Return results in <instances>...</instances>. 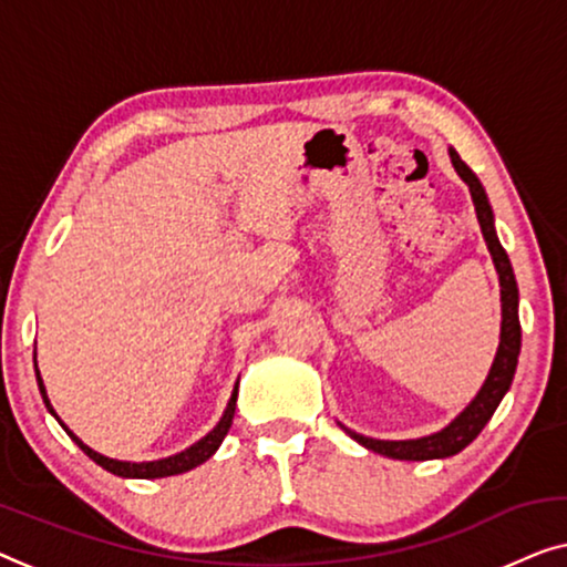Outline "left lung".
<instances>
[{
  "label": "left lung",
  "mask_w": 567,
  "mask_h": 567,
  "mask_svg": "<svg viewBox=\"0 0 567 567\" xmlns=\"http://www.w3.org/2000/svg\"><path fill=\"white\" fill-rule=\"evenodd\" d=\"M447 153H450V161H453V168L457 171V176L463 178L467 184V192H471L483 240H486L491 260H494V268L498 274V286H502V334H498V348H496L494 363L488 368L486 381H483L478 393L471 399V404H467L453 422L442 426L440 432L424 434V437H416V440H375V437H365V434L360 432H352L344 424H340L342 430L358 442V445H363L365 450H373V453L379 455L393 457V461H442V457L457 455L461 450H465L475 437H478L483 426L488 424V420L496 412V406L502 404L508 385L514 381L516 363H519V350H522L519 289H516L514 268L508 264L506 250L502 248V243H498L494 209H491L486 188H483V184L478 182V176H475L473 171L461 161V155H457L455 147H447Z\"/></svg>",
  "instance_id": "8db88e82"
}]
</instances>
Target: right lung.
<instances>
[{
  "instance_id": "1",
  "label": "right lung",
  "mask_w": 567,
  "mask_h": 567,
  "mask_svg": "<svg viewBox=\"0 0 567 567\" xmlns=\"http://www.w3.org/2000/svg\"><path fill=\"white\" fill-rule=\"evenodd\" d=\"M35 379H38V389H40V396H43L45 401V409L51 412L55 420H59V424L65 430V434L76 442V445L84 450V453L92 457V461L96 465H102L104 471H110L114 475H120V478H168V475H178V473H186L192 471V467L202 465L204 461H209L212 455L217 453L219 445H223L225 434L229 432V426H233V416H235V404H237V385H240V379L235 381V389H233V396H229L227 406L223 416H219V422L215 424V430H209L207 434H204L202 440H196L194 445H188L186 450H182V453L176 455H168V457H161V461H145V463H133V461H117V457H106L102 453H96V450H92L86 445V442H81L76 434H73L69 426H65L61 422V416L55 414V409L51 404V399H48V391H45V383L43 379H40V371H38V352H35Z\"/></svg>"
}]
</instances>
